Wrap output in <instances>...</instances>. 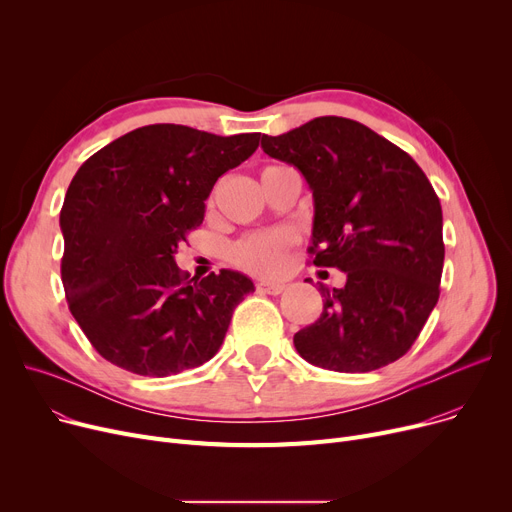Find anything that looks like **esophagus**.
I'll use <instances>...</instances> for the list:
<instances>
[{"label":"esophagus","mask_w":512,"mask_h":512,"mask_svg":"<svg viewBox=\"0 0 512 512\" xmlns=\"http://www.w3.org/2000/svg\"><path fill=\"white\" fill-rule=\"evenodd\" d=\"M284 288H286V284H282V282H259L257 284V290L259 292H265V294H280V292H284Z\"/></svg>","instance_id":"esophagus-1"}]
</instances>
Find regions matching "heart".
I'll return each mask as SVG.
<instances>
[{
	"mask_svg": "<svg viewBox=\"0 0 512 512\" xmlns=\"http://www.w3.org/2000/svg\"><path fill=\"white\" fill-rule=\"evenodd\" d=\"M294 245H297V236L288 230L257 232L236 242L232 259L242 270L257 276H276L284 272L288 253Z\"/></svg>",
	"mask_w": 512,
	"mask_h": 512,
	"instance_id": "obj_1",
	"label": "heart"
}]
</instances>
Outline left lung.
I'll return each mask as SVG.
<instances>
[{
  "label": "left lung",
  "instance_id": "8db88e82",
  "mask_svg": "<svg viewBox=\"0 0 512 512\" xmlns=\"http://www.w3.org/2000/svg\"><path fill=\"white\" fill-rule=\"evenodd\" d=\"M261 149L297 168L313 191V263L338 267L319 284L324 309L294 334L311 365L365 373L405 355L440 297L442 207L415 159L365 124L321 116ZM309 282V278L305 280Z\"/></svg>",
  "mask_w": 512,
  "mask_h": 512
}]
</instances>
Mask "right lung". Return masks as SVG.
<instances>
[{
    "mask_svg": "<svg viewBox=\"0 0 512 512\" xmlns=\"http://www.w3.org/2000/svg\"><path fill=\"white\" fill-rule=\"evenodd\" d=\"M259 147V132L180 124L132 130L91 155L60 211L62 284L95 351L126 371L166 378L220 351L253 282L232 270L188 278L178 245L205 215L222 174Z\"/></svg>",
    "mask_w": 512,
    "mask_h": 512,
    "instance_id": "right-lung-1",
    "label": "right lung"
}]
</instances>
